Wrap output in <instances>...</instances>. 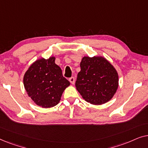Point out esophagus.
<instances>
[{"label": "esophagus", "instance_id": "esophagus-1", "mask_svg": "<svg viewBox=\"0 0 148 148\" xmlns=\"http://www.w3.org/2000/svg\"><path fill=\"white\" fill-rule=\"evenodd\" d=\"M69 82H71V84H75V77H71L69 78Z\"/></svg>", "mask_w": 148, "mask_h": 148}]
</instances>
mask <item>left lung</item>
<instances>
[{"instance_id": "1", "label": "left lung", "mask_w": 148, "mask_h": 148, "mask_svg": "<svg viewBox=\"0 0 148 148\" xmlns=\"http://www.w3.org/2000/svg\"><path fill=\"white\" fill-rule=\"evenodd\" d=\"M75 86L82 98L92 104L110 100L119 86L115 68L102 56H84L80 63Z\"/></svg>"}]
</instances>
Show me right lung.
Returning <instances> with one entry per match:
<instances>
[{
  "label": "right lung",
  "mask_w": 148,
  "mask_h": 148,
  "mask_svg": "<svg viewBox=\"0 0 148 148\" xmlns=\"http://www.w3.org/2000/svg\"><path fill=\"white\" fill-rule=\"evenodd\" d=\"M27 94L34 103L42 108H51L59 103L64 90L70 82L62 76L55 64V57L40 58L29 66L23 77Z\"/></svg>",
  "instance_id": "right-lung-1"
}]
</instances>
